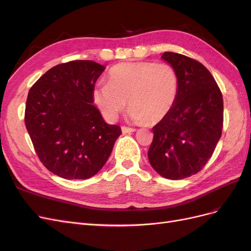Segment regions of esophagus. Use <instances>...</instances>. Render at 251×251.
I'll return each mask as SVG.
<instances>
[{
	"label": "esophagus",
	"mask_w": 251,
	"mask_h": 251,
	"mask_svg": "<svg viewBox=\"0 0 251 251\" xmlns=\"http://www.w3.org/2000/svg\"><path fill=\"white\" fill-rule=\"evenodd\" d=\"M121 131H123L124 134H126V133H131V132H135L136 128H133V127H127V126H121Z\"/></svg>",
	"instance_id": "obj_1"
}]
</instances>
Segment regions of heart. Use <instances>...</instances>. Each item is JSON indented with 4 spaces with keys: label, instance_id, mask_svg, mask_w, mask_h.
Returning a JSON list of instances; mask_svg holds the SVG:
<instances>
[{
    "label": "heart",
    "instance_id": "heart-1",
    "mask_svg": "<svg viewBox=\"0 0 251 251\" xmlns=\"http://www.w3.org/2000/svg\"><path fill=\"white\" fill-rule=\"evenodd\" d=\"M178 94L179 76L170 64L127 62L111 68L108 82L97 83L92 96L107 120H116L128 100L133 121L154 125L169 115Z\"/></svg>",
    "mask_w": 251,
    "mask_h": 251
}]
</instances>
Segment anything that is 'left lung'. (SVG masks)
I'll return each mask as SVG.
<instances>
[{
	"instance_id": "8db88e82",
	"label": "left lung",
	"mask_w": 251,
	"mask_h": 251,
	"mask_svg": "<svg viewBox=\"0 0 251 251\" xmlns=\"http://www.w3.org/2000/svg\"><path fill=\"white\" fill-rule=\"evenodd\" d=\"M176 69L179 94L169 115L153 127L149 160L162 177L179 180L200 172L222 135L223 97L198 60L175 52L162 56Z\"/></svg>"
}]
</instances>
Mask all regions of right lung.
Returning <instances> with one entry per match:
<instances>
[{
	"instance_id": "obj_1",
	"label": "right lung",
	"mask_w": 251,
	"mask_h": 251,
	"mask_svg": "<svg viewBox=\"0 0 251 251\" xmlns=\"http://www.w3.org/2000/svg\"><path fill=\"white\" fill-rule=\"evenodd\" d=\"M103 70L92 60H71L51 68L29 90L26 128L41 162L58 177L94 176L121 134L92 104Z\"/></svg>"
}]
</instances>
